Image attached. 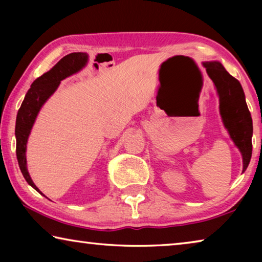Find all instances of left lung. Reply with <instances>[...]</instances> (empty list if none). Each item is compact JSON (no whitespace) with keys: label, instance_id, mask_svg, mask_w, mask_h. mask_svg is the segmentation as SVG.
I'll list each match as a JSON object with an SVG mask.
<instances>
[{"label":"left lung","instance_id":"8db88e82","mask_svg":"<svg viewBox=\"0 0 262 262\" xmlns=\"http://www.w3.org/2000/svg\"><path fill=\"white\" fill-rule=\"evenodd\" d=\"M211 78L220 98V113L224 127L243 157V172L252 157L253 122L248 111L245 94L238 79L232 77L219 61L202 63Z\"/></svg>","mask_w":262,"mask_h":262}]
</instances>
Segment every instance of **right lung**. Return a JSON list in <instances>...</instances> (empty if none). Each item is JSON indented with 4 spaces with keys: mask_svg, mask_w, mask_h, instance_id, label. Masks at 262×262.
<instances>
[{
    "mask_svg": "<svg viewBox=\"0 0 262 262\" xmlns=\"http://www.w3.org/2000/svg\"><path fill=\"white\" fill-rule=\"evenodd\" d=\"M89 56L86 53H70L57 62V63L47 73L41 75L32 83V85L26 92L25 98L20 105L16 118V155L18 165L25 180L30 186L42 194L31 179L26 164V144H28L31 129L35 122L39 112L48 98L54 94L59 88L61 81L72 75L78 73L85 67Z\"/></svg>",
    "mask_w": 262,
    "mask_h": 262,
    "instance_id": "obj_1",
    "label": "right lung"
}]
</instances>
